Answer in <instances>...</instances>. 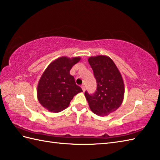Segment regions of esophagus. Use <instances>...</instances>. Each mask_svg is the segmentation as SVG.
<instances>
[{
  "instance_id": "1",
  "label": "esophagus",
  "mask_w": 160,
  "mask_h": 160,
  "mask_svg": "<svg viewBox=\"0 0 160 160\" xmlns=\"http://www.w3.org/2000/svg\"><path fill=\"white\" fill-rule=\"evenodd\" d=\"M81 87H82V91H83V92H84V91H85V87H84V85H82L81 86Z\"/></svg>"
}]
</instances>
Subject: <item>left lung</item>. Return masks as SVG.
I'll return each instance as SVG.
<instances>
[{
	"instance_id": "obj_1",
	"label": "left lung",
	"mask_w": 160,
	"mask_h": 160,
	"mask_svg": "<svg viewBox=\"0 0 160 160\" xmlns=\"http://www.w3.org/2000/svg\"><path fill=\"white\" fill-rule=\"evenodd\" d=\"M97 81V90L93 95L84 93L91 111L106 116L120 107L124 96L122 75L110 57L103 55L88 59Z\"/></svg>"
}]
</instances>
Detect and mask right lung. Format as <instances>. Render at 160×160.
Here are the masks:
<instances>
[{"instance_id": "obj_1", "label": "right lung", "mask_w": 160, "mask_h": 160, "mask_svg": "<svg viewBox=\"0 0 160 160\" xmlns=\"http://www.w3.org/2000/svg\"><path fill=\"white\" fill-rule=\"evenodd\" d=\"M80 57L62 56L51 62L40 77L37 87L40 104L50 112L58 113L69 107L74 96L82 92L70 74Z\"/></svg>"}]
</instances>
